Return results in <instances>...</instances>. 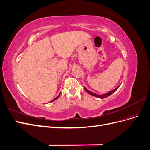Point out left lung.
<instances>
[{"mask_svg":"<svg viewBox=\"0 0 150 150\" xmlns=\"http://www.w3.org/2000/svg\"><path fill=\"white\" fill-rule=\"evenodd\" d=\"M118 88H119V86H118V87H117V88H116V89H113L112 91H109L108 93H106V94H102V95L96 94V93H92L91 91H90L88 90L87 89L85 88H84V89H85V90L86 91H87L89 94L92 95V96H96V97H98V98H101V99H103V98H106V97H108V96H110V95H111V94H112L113 93H114V92L115 91H116L117 89H118Z\"/></svg>","mask_w":150,"mask_h":150,"instance_id":"obj_1","label":"left lung"}]
</instances>
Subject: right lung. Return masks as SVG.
Listing matches in <instances>:
<instances>
[{"label": "right lung", "instance_id": "obj_1", "mask_svg": "<svg viewBox=\"0 0 150 150\" xmlns=\"http://www.w3.org/2000/svg\"><path fill=\"white\" fill-rule=\"evenodd\" d=\"M59 95H60V94H59V95H58V96H57V97H56V98L55 99H53V100H52V101H54V100H56V99H57V98H59Z\"/></svg>", "mask_w": 150, "mask_h": 150}]
</instances>
